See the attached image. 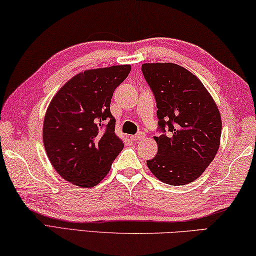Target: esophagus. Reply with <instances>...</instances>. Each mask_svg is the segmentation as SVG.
<instances>
[{"instance_id": "1", "label": "esophagus", "mask_w": 256, "mask_h": 256, "mask_svg": "<svg viewBox=\"0 0 256 256\" xmlns=\"http://www.w3.org/2000/svg\"><path fill=\"white\" fill-rule=\"evenodd\" d=\"M146 138V134H144L143 132H138V134H136V136H133L131 138L133 141H140L142 140V138Z\"/></svg>"}]
</instances>
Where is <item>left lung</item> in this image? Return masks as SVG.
<instances>
[{
  "label": "left lung",
  "mask_w": 256,
  "mask_h": 256,
  "mask_svg": "<svg viewBox=\"0 0 256 256\" xmlns=\"http://www.w3.org/2000/svg\"><path fill=\"white\" fill-rule=\"evenodd\" d=\"M142 72L156 102L158 153L146 164L162 182H192L220 148L222 118L202 82L179 64H143Z\"/></svg>",
  "instance_id": "obj_1"
}]
</instances>
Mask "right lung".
<instances>
[{
  "label": "right lung",
  "mask_w": 256,
  "mask_h": 256,
  "mask_svg": "<svg viewBox=\"0 0 256 256\" xmlns=\"http://www.w3.org/2000/svg\"><path fill=\"white\" fill-rule=\"evenodd\" d=\"M130 72V64H120L80 72L51 100L44 120V144L51 164L64 180L94 187L123 150L110 105Z\"/></svg>",
  "instance_id": "add662e5"
}]
</instances>
